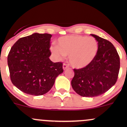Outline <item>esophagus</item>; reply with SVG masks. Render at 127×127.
I'll return each instance as SVG.
<instances>
[{"label":"esophagus","instance_id":"obj_1","mask_svg":"<svg viewBox=\"0 0 127 127\" xmlns=\"http://www.w3.org/2000/svg\"><path fill=\"white\" fill-rule=\"evenodd\" d=\"M68 67V65H67V64H65V63L63 64V68L64 70H65Z\"/></svg>","mask_w":127,"mask_h":127}]
</instances>
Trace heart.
I'll use <instances>...</instances> for the list:
<instances>
[{
    "label": "heart",
    "instance_id": "heart-1",
    "mask_svg": "<svg viewBox=\"0 0 127 127\" xmlns=\"http://www.w3.org/2000/svg\"><path fill=\"white\" fill-rule=\"evenodd\" d=\"M58 46L51 47L53 54L61 59L68 55V61L73 67L82 68L95 59L98 50V43L93 37L82 35H68L57 40Z\"/></svg>",
    "mask_w": 127,
    "mask_h": 127
}]
</instances>
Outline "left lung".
I'll return each instance as SVG.
<instances>
[{
    "mask_svg": "<svg viewBox=\"0 0 127 127\" xmlns=\"http://www.w3.org/2000/svg\"><path fill=\"white\" fill-rule=\"evenodd\" d=\"M98 43L95 59L85 67L73 69L71 84L77 94L94 97L105 93L116 82L120 59L113 45L109 40L91 34Z\"/></svg>",
    "mask_w": 127,
    "mask_h": 127,
    "instance_id": "left-lung-1",
    "label": "left lung"
}]
</instances>
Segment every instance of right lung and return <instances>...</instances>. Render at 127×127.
<instances>
[{
    "label": "right lung",
    "mask_w": 127,
    "mask_h": 127,
    "mask_svg": "<svg viewBox=\"0 0 127 127\" xmlns=\"http://www.w3.org/2000/svg\"><path fill=\"white\" fill-rule=\"evenodd\" d=\"M48 33H33L19 39L11 48L8 65L11 82L20 91L41 95L51 89L55 78L63 72V63H53Z\"/></svg>",
    "instance_id": "1"
}]
</instances>
